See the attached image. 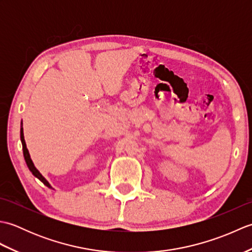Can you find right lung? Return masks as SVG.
I'll list each match as a JSON object with an SVG mask.
<instances>
[{
    "label": "right lung",
    "instance_id": "add662e5",
    "mask_svg": "<svg viewBox=\"0 0 252 252\" xmlns=\"http://www.w3.org/2000/svg\"><path fill=\"white\" fill-rule=\"evenodd\" d=\"M21 125H23V122H21ZM20 140H21V144H23V151H24V157H25V160H26V163L27 165H28L29 170L32 172V174H33L35 178L39 179L42 183H43L44 185H46L47 187H50V189H52V186L50 185L49 182H47L45 180V178L43 175H42L39 170H37L35 167L33 162H32V160L30 158V155H29V152L28 149H27V146H26V142H25V137H24V129H23V126H21V129H20Z\"/></svg>",
    "mask_w": 252,
    "mask_h": 252
}]
</instances>
